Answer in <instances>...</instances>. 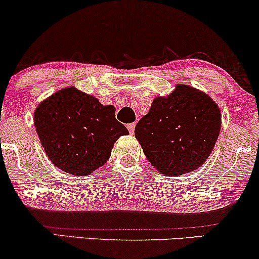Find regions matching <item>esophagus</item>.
Instances as JSON below:
<instances>
[{"label": "esophagus", "mask_w": 259, "mask_h": 259, "mask_svg": "<svg viewBox=\"0 0 259 259\" xmlns=\"http://www.w3.org/2000/svg\"><path fill=\"white\" fill-rule=\"evenodd\" d=\"M127 130H129V133L134 134V130H135V123H132V124H127Z\"/></svg>", "instance_id": "esophagus-1"}]
</instances>
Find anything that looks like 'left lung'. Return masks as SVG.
<instances>
[{"label": "left lung", "instance_id": "1", "mask_svg": "<svg viewBox=\"0 0 259 259\" xmlns=\"http://www.w3.org/2000/svg\"><path fill=\"white\" fill-rule=\"evenodd\" d=\"M222 125L219 107L207 94L178 84L156 97L135 126V138L151 165L178 177L200 168L213 151Z\"/></svg>", "mask_w": 259, "mask_h": 259}]
</instances>
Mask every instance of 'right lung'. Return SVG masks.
Listing matches in <instances>:
<instances>
[{"label": "right lung", "instance_id": "right-lung-1", "mask_svg": "<svg viewBox=\"0 0 259 259\" xmlns=\"http://www.w3.org/2000/svg\"><path fill=\"white\" fill-rule=\"evenodd\" d=\"M34 124L45 152L56 167L89 175L109 159L114 142L129 132L115 119V108L73 86L36 107Z\"/></svg>", "mask_w": 259, "mask_h": 259}]
</instances>
